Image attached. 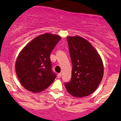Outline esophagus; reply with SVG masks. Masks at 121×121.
Listing matches in <instances>:
<instances>
[{
  "instance_id": "34e87169",
  "label": "esophagus",
  "mask_w": 121,
  "mask_h": 121,
  "mask_svg": "<svg viewBox=\"0 0 121 121\" xmlns=\"http://www.w3.org/2000/svg\"><path fill=\"white\" fill-rule=\"evenodd\" d=\"M61 77V73H58V74H57V78H60Z\"/></svg>"
}]
</instances>
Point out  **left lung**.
Segmentation results:
<instances>
[{
  "label": "left lung",
  "mask_w": 121,
  "mask_h": 121,
  "mask_svg": "<svg viewBox=\"0 0 121 121\" xmlns=\"http://www.w3.org/2000/svg\"><path fill=\"white\" fill-rule=\"evenodd\" d=\"M67 40L73 67L70 81L65 83V86L73 96H88L95 91L103 79L102 60L86 39L76 36L67 37Z\"/></svg>",
  "instance_id": "left-lung-1"
}]
</instances>
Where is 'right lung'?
<instances>
[{"label":"right lung","instance_id":"add662e5","mask_svg":"<svg viewBox=\"0 0 121 121\" xmlns=\"http://www.w3.org/2000/svg\"><path fill=\"white\" fill-rule=\"evenodd\" d=\"M60 39L58 35L43 34L33 39L20 52L15 63V72L26 90L41 92L54 82L56 74L52 70L50 55Z\"/></svg>","mask_w":121,"mask_h":121}]
</instances>
